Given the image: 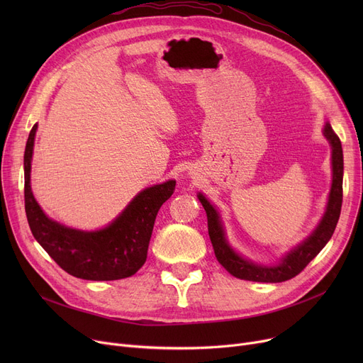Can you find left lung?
<instances>
[{
    "mask_svg": "<svg viewBox=\"0 0 363 363\" xmlns=\"http://www.w3.org/2000/svg\"><path fill=\"white\" fill-rule=\"evenodd\" d=\"M323 135H325L333 147V185L327 212L323 215L313 234L306 241H303L298 247H296L277 266L255 264L253 262H249L238 256L225 240L223 228L220 225L215 207L207 201L204 196L199 194V200L201 201L207 213L208 237H211L215 256L218 262L231 275L240 279L256 282H282L291 279L306 268L311 260L315 259V256L325 247V244L333 237L342 203V148L338 135L333 130L330 123H327L325 128H323Z\"/></svg>",
    "mask_w": 363,
    "mask_h": 363,
    "instance_id": "obj_1",
    "label": "left lung"
}]
</instances>
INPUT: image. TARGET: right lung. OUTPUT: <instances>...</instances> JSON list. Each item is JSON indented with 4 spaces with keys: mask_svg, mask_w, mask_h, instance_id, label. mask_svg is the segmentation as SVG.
I'll return each mask as SVG.
<instances>
[{
    "mask_svg": "<svg viewBox=\"0 0 363 363\" xmlns=\"http://www.w3.org/2000/svg\"><path fill=\"white\" fill-rule=\"evenodd\" d=\"M38 125L25 148V211L35 240L67 274L89 281L128 278L145 263L152 226L162 204L175 191V181L145 188L122 215L95 233L76 231L51 220L30 191V160Z\"/></svg>",
    "mask_w": 363,
    "mask_h": 363,
    "instance_id": "add662e5",
    "label": "right lung"
}]
</instances>
